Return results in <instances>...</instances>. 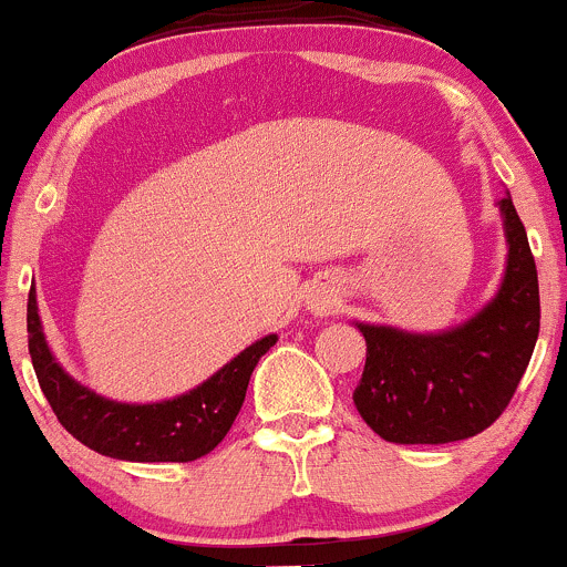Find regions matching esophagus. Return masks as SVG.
<instances>
[{
  "label": "esophagus",
  "instance_id": "esophagus-1",
  "mask_svg": "<svg viewBox=\"0 0 567 567\" xmlns=\"http://www.w3.org/2000/svg\"><path fill=\"white\" fill-rule=\"evenodd\" d=\"M313 313H324L327 311V302L324 300H319V302H313Z\"/></svg>",
  "mask_w": 567,
  "mask_h": 567
}]
</instances>
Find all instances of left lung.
Returning <instances> with one entry per match:
<instances>
[{
	"instance_id": "left-lung-1",
	"label": "left lung",
	"mask_w": 567,
	"mask_h": 567,
	"mask_svg": "<svg viewBox=\"0 0 567 567\" xmlns=\"http://www.w3.org/2000/svg\"><path fill=\"white\" fill-rule=\"evenodd\" d=\"M507 270L477 317L440 336L358 324L365 369L354 388L360 417L395 445H445L486 431L527 371L540 330V291L527 231L502 198Z\"/></svg>"
}]
</instances>
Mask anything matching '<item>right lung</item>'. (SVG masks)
Returning <instances> with one entry per match:
<instances>
[{
  "mask_svg": "<svg viewBox=\"0 0 567 567\" xmlns=\"http://www.w3.org/2000/svg\"><path fill=\"white\" fill-rule=\"evenodd\" d=\"M27 332L40 390L62 429L90 451L122 461H196L207 456L229 434L259 358L278 341L276 336H267L250 343L215 377L172 401L120 404L95 395L60 369L40 327L34 289H29Z\"/></svg>",
  "mask_w": 567,
  "mask_h": 567,
  "instance_id": "add662e5",
  "label": "right lung"
}]
</instances>
